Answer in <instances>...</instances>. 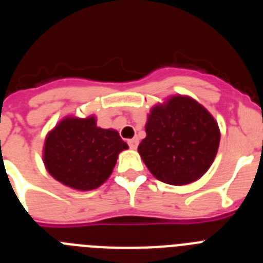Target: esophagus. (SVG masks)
Instances as JSON below:
<instances>
[{
	"instance_id": "esophagus-1",
	"label": "esophagus",
	"mask_w": 263,
	"mask_h": 263,
	"mask_svg": "<svg viewBox=\"0 0 263 263\" xmlns=\"http://www.w3.org/2000/svg\"><path fill=\"white\" fill-rule=\"evenodd\" d=\"M127 145H129L130 148H137L138 146V138H133L127 141Z\"/></svg>"
}]
</instances>
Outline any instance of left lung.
<instances>
[{"label": "left lung", "instance_id": "1", "mask_svg": "<svg viewBox=\"0 0 263 263\" xmlns=\"http://www.w3.org/2000/svg\"><path fill=\"white\" fill-rule=\"evenodd\" d=\"M138 153L160 182L192 183L206 173L217 154L220 130L215 118L191 97L174 96L152 109Z\"/></svg>", "mask_w": 263, "mask_h": 263}]
</instances>
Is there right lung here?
Here are the masks:
<instances>
[{
  "label": "right lung",
  "mask_w": 263,
  "mask_h": 263,
  "mask_svg": "<svg viewBox=\"0 0 263 263\" xmlns=\"http://www.w3.org/2000/svg\"><path fill=\"white\" fill-rule=\"evenodd\" d=\"M126 148L116 130L97 127L95 117H67L48 133L43 162L58 182L89 191L109 178Z\"/></svg>",
  "instance_id": "right-lung-1"
}]
</instances>
